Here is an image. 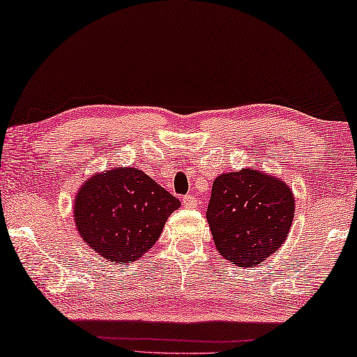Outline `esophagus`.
Wrapping results in <instances>:
<instances>
[{
    "label": "esophagus",
    "mask_w": 357,
    "mask_h": 357,
    "mask_svg": "<svg viewBox=\"0 0 357 357\" xmlns=\"http://www.w3.org/2000/svg\"><path fill=\"white\" fill-rule=\"evenodd\" d=\"M182 203L185 208H197L198 206V198H195L193 195H187L182 198Z\"/></svg>",
    "instance_id": "obj_1"
}]
</instances>
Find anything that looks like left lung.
Here are the masks:
<instances>
[{"instance_id":"obj_1","label":"left lung","mask_w":357,"mask_h":357,"mask_svg":"<svg viewBox=\"0 0 357 357\" xmlns=\"http://www.w3.org/2000/svg\"><path fill=\"white\" fill-rule=\"evenodd\" d=\"M294 213L289 185L250 167L216 177L206 219L221 257L253 268L286 242Z\"/></svg>"}]
</instances>
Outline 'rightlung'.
<instances>
[{"mask_svg": "<svg viewBox=\"0 0 357 357\" xmlns=\"http://www.w3.org/2000/svg\"><path fill=\"white\" fill-rule=\"evenodd\" d=\"M180 199L143 170L115 167L97 172L77 188L73 218L97 255L133 263L153 248Z\"/></svg>", "mask_w": 357, "mask_h": 357, "instance_id": "right-lung-1", "label": "right lung"}]
</instances>
